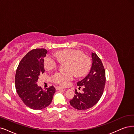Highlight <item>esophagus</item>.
I'll return each mask as SVG.
<instances>
[{
    "label": "esophagus",
    "instance_id": "34e87169",
    "mask_svg": "<svg viewBox=\"0 0 134 134\" xmlns=\"http://www.w3.org/2000/svg\"><path fill=\"white\" fill-rule=\"evenodd\" d=\"M56 89L57 90H64V88L61 87H59V86H57L56 87Z\"/></svg>",
    "mask_w": 134,
    "mask_h": 134
}]
</instances>
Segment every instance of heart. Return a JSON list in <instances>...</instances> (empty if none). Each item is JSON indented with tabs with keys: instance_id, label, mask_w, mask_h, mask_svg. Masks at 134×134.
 Wrapping results in <instances>:
<instances>
[{
	"instance_id": "obj_1",
	"label": "heart",
	"mask_w": 134,
	"mask_h": 134,
	"mask_svg": "<svg viewBox=\"0 0 134 134\" xmlns=\"http://www.w3.org/2000/svg\"><path fill=\"white\" fill-rule=\"evenodd\" d=\"M54 55L57 58L47 54L44 58L43 66L46 70L50 71L57 68L59 63H66L65 69L67 71L57 72L51 77L52 81L59 85H66L73 80L75 74L78 77L85 76L91 69V58L79 49H63L54 52Z\"/></svg>"
}]
</instances>
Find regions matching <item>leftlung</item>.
I'll return each instance as SVG.
<instances>
[{
	"mask_svg": "<svg viewBox=\"0 0 134 134\" xmlns=\"http://www.w3.org/2000/svg\"><path fill=\"white\" fill-rule=\"evenodd\" d=\"M92 64L88 75L77 86L81 88L83 93L76 90L73 98L70 101V104L78 110H85L95 105L100 99L105 85V72L101 59L96 53H92Z\"/></svg>",
	"mask_w": 134,
	"mask_h": 134,
	"instance_id": "left-lung-1",
	"label": "left lung"
}]
</instances>
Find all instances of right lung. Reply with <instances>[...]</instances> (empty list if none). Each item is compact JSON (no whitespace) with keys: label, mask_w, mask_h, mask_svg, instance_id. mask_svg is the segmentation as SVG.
<instances>
[{"label":"right lung","mask_w":134,"mask_h":134,"mask_svg":"<svg viewBox=\"0 0 134 134\" xmlns=\"http://www.w3.org/2000/svg\"><path fill=\"white\" fill-rule=\"evenodd\" d=\"M47 51L36 48L29 52L20 62L15 75V88L19 97L29 108L41 110L50 104L56 89L53 86L43 90L36 84L44 72L43 58Z\"/></svg>","instance_id":"add662e5"}]
</instances>
